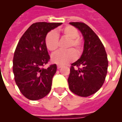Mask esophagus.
Returning <instances> with one entry per match:
<instances>
[{
    "mask_svg": "<svg viewBox=\"0 0 122 122\" xmlns=\"http://www.w3.org/2000/svg\"><path fill=\"white\" fill-rule=\"evenodd\" d=\"M57 68L58 69H59V68H61V65H57Z\"/></svg>",
    "mask_w": 122,
    "mask_h": 122,
    "instance_id": "1",
    "label": "esophagus"
}]
</instances>
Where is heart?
Here are the masks:
<instances>
[{"label":"heart","mask_w":122,"mask_h":122,"mask_svg":"<svg viewBox=\"0 0 122 122\" xmlns=\"http://www.w3.org/2000/svg\"><path fill=\"white\" fill-rule=\"evenodd\" d=\"M61 36L68 39L66 46L65 51L57 52L52 56V61L58 65H66L75 59L76 56H80L82 52V41L78 37V31L72 26H66L61 30ZM46 47L52 52L57 51L59 46L57 33L51 31L47 34L45 39Z\"/></svg>","instance_id":"b5f03b06"}]
</instances>
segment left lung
Listing matches in <instances>:
<instances>
[{
    "mask_svg": "<svg viewBox=\"0 0 122 122\" xmlns=\"http://www.w3.org/2000/svg\"><path fill=\"white\" fill-rule=\"evenodd\" d=\"M83 35V51L80 59L71 64L68 82L70 91L81 97L94 94L106 78L108 61L103 44L97 35L83 23L71 22Z\"/></svg>",
    "mask_w": 122,
    "mask_h": 122,
    "instance_id": "1",
    "label": "left lung"
}]
</instances>
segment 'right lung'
<instances>
[{
    "mask_svg": "<svg viewBox=\"0 0 122 122\" xmlns=\"http://www.w3.org/2000/svg\"><path fill=\"white\" fill-rule=\"evenodd\" d=\"M61 23L39 22L32 24L18 42L13 57V73L16 85L24 96L30 100L41 99L51 90L52 81L57 66L42 67L50 56L45 39L51 30Z\"/></svg>",
    "mask_w": 122,
    "mask_h": 122,
    "instance_id": "1",
    "label": "right lung"
}]
</instances>
